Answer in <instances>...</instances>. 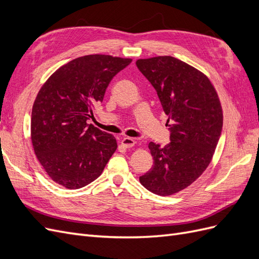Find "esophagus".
Wrapping results in <instances>:
<instances>
[{
  "label": "esophagus",
  "instance_id": "esophagus-1",
  "mask_svg": "<svg viewBox=\"0 0 259 259\" xmlns=\"http://www.w3.org/2000/svg\"><path fill=\"white\" fill-rule=\"evenodd\" d=\"M121 145L124 148H132L135 146V140L133 138H130V137H125L121 140Z\"/></svg>",
  "mask_w": 259,
  "mask_h": 259
}]
</instances>
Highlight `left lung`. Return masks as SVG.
I'll use <instances>...</instances> for the list:
<instances>
[{
	"label": "left lung",
	"instance_id": "8db88e82",
	"mask_svg": "<svg viewBox=\"0 0 259 259\" xmlns=\"http://www.w3.org/2000/svg\"><path fill=\"white\" fill-rule=\"evenodd\" d=\"M136 66L158 94L168 116L170 143L149 144L153 165L139 182L159 195H171L195 182L213 158L223 128L215 88L200 70L171 56L138 59Z\"/></svg>",
	"mask_w": 259,
	"mask_h": 259
}]
</instances>
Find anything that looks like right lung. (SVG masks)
<instances>
[{
	"mask_svg": "<svg viewBox=\"0 0 259 259\" xmlns=\"http://www.w3.org/2000/svg\"><path fill=\"white\" fill-rule=\"evenodd\" d=\"M132 62L110 55H86L57 69L38 91L31 114V140L48 175L68 189L98 178L115 152L113 135L88 120L103 103L113 76Z\"/></svg>",
	"mask_w": 259,
	"mask_h": 259,
	"instance_id": "1",
	"label": "right lung"
}]
</instances>
